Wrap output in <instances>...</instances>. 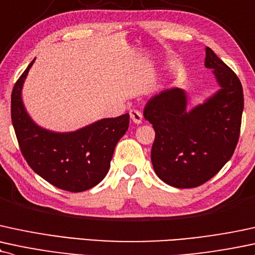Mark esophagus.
Returning <instances> with one entry per match:
<instances>
[{
    "mask_svg": "<svg viewBox=\"0 0 255 255\" xmlns=\"http://www.w3.org/2000/svg\"><path fill=\"white\" fill-rule=\"evenodd\" d=\"M129 115H130L131 121H133L134 124L140 125L141 122H142V114H141L139 110H130Z\"/></svg>",
    "mask_w": 255,
    "mask_h": 255,
    "instance_id": "esophagus-1",
    "label": "esophagus"
}]
</instances>
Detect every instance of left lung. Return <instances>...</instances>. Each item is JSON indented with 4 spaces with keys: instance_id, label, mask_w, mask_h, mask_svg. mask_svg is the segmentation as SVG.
Segmentation results:
<instances>
[{
    "instance_id": "1",
    "label": "left lung",
    "mask_w": 255,
    "mask_h": 255,
    "mask_svg": "<svg viewBox=\"0 0 255 255\" xmlns=\"http://www.w3.org/2000/svg\"><path fill=\"white\" fill-rule=\"evenodd\" d=\"M207 69L220 90L186 110L183 89L171 88L149 98L143 116L155 130L151 159L157 176L179 189L196 188L211 179L232 158L240 136L244 91L240 79L205 48Z\"/></svg>"
}]
</instances>
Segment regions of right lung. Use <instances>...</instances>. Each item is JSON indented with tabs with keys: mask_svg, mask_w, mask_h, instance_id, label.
Wrapping results in <instances>:
<instances>
[{
	"mask_svg": "<svg viewBox=\"0 0 255 255\" xmlns=\"http://www.w3.org/2000/svg\"><path fill=\"white\" fill-rule=\"evenodd\" d=\"M34 60L11 93V122L21 153L35 173L57 188L70 192L94 188L108 173L116 143L129 126V114L102 119L69 133L41 128L27 114L21 97Z\"/></svg>",
	"mask_w": 255,
	"mask_h": 255,
	"instance_id": "add662e5",
	"label": "right lung"
}]
</instances>
